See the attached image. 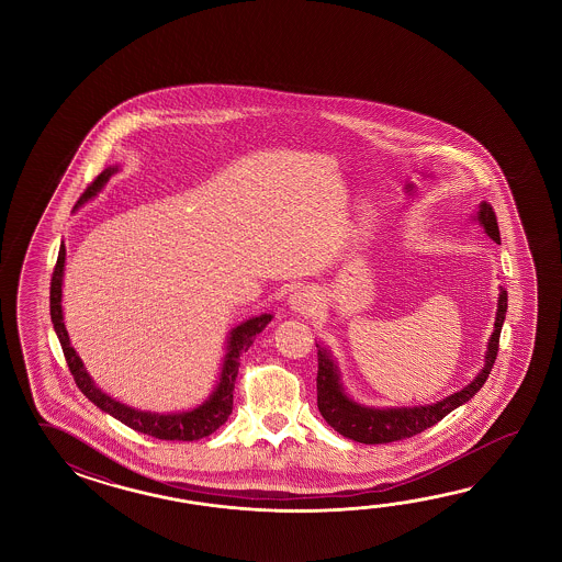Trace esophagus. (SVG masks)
Here are the masks:
<instances>
[{
	"label": "esophagus",
	"mask_w": 562,
	"mask_h": 562,
	"mask_svg": "<svg viewBox=\"0 0 562 562\" xmlns=\"http://www.w3.org/2000/svg\"><path fill=\"white\" fill-rule=\"evenodd\" d=\"M319 305V295L311 286H301L291 297H289V307L297 315H311Z\"/></svg>",
	"instance_id": "esophagus-1"
}]
</instances>
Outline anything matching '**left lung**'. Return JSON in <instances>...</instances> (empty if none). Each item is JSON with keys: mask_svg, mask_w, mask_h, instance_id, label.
<instances>
[{"mask_svg": "<svg viewBox=\"0 0 562 562\" xmlns=\"http://www.w3.org/2000/svg\"><path fill=\"white\" fill-rule=\"evenodd\" d=\"M474 221L480 223L484 233L490 239L501 245V231L496 223V215L488 203H480ZM508 307V295L501 286L498 293V310H496V322L494 331L490 335L486 356H484V368L480 370L476 378L462 387L460 392L443 397L430 406L414 407H373L363 406L347 394L341 383V371L337 368V361L329 349L317 346V407L322 412L325 422L339 431L344 438H349L359 443H390L412 438L419 431L428 430L434 424L446 418L452 409L467 404L472 395L488 380V373L494 366V359L498 353V341H501L502 323L506 317Z\"/></svg>", "mask_w": 562, "mask_h": 562, "instance_id": "8db88e82", "label": "left lung"}]
</instances>
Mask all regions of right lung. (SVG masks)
I'll list each match as a JSON object with an SVG mask.
<instances>
[{
  "label": "right lung",
  "instance_id": "right-lung-1",
  "mask_svg": "<svg viewBox=\"0 0 562 562\" xmlns=\"http://www.w3.org/2000/svg\"><path fill=\"white\" fill-rule=\"evenodd\" d=\"M119 172V167H108L95 177L94 182L86 189L80 201L74 209H80L82 204L94 199L98 192L104 189L112 175ZM64 265H66V247L61 240L58 261L54 267L52 276V285H49V315L54 323V331L60 339L64 358L68 361V368L72 371L74 382L80 387V392L102 412L110 414L112 418L120 419L124 426L132 430L140 431L146 436H153L158 440H179V442H192L201 440L204 436L218 430L227 422L231 412H233V390H235V380L239 373L240 353H245L252 346L255 337L263 331L269 322L273 319L271 313H261L257 317H251L247 322L233 327L227 335V353L223 358L218 382H216L213 394L204 400L201 406L192 407L187 412H175V414H158V412H144L138 407L126 406L112 395L102 392L90 373L86 371L85 363L80 356L76 353L70 335L66 331L64 325V311H61V283H64Z\"/></svg>",
  "mask_w": 562,
  "mask_h": 562
}]
</instances>
